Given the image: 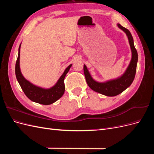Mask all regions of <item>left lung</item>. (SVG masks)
<instances>
[{
    "label": "left lung",
    "instance_id": "1",
    "mask_svg": "<svg viewBox=\"0 0 154 154\" xmlns=\"http://www.w3.org/2000/svg\"><path fill=\"white\" fill-rule=\"evenodd\" d=\"M118 26L127 34L132 54L131 61H130L129 66L127 69L126 70L125 72L122 76L117 79H115V80H110L103 83H100L93 80L90 73L88 72L85 65L83 66V72H84L86 82L88 87L95 92H99L101 94L107 96H115L123 92L126 88H128L132 84L136 72L138 55L137 50L135 48L132 36L128 29H126L125 27L121 26L119 24H118Z\"/></svg>",
    "mask_w": 154,
    "mask_h": 154
}]
</instances>
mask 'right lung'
Returning <instances> with one entry per match:
<instances>
[{"label": "right lung", "mask_w": 154, "mask_h": 154, "mask_svg": "<svg viewBox=\"0 0 154 154\" xmlns=\"http://www.w3.org/2000/svg\"><path fill=\"white\" fill-rule=\"evenodd\" d=\"M20 45L18 49V58L15 64V74L17 80L26 96L32 101L45 105L52 104L54 102L57 101L64 94V78L72 66V64L69 66L65 70L57 83L53 87L45 89L32 84L22 76L20 69Z\"/></svg>", "instance_id": "obj_1"}]
</instances>
